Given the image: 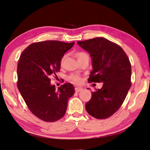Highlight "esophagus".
<instances>
[{
	"label": "esophagus",
	"mask_w": 150,
	"mask_h": 150,
	"mask_svg": "<svg viewBox=\"0 0 150 150\" xmlns=\"http://www.w3.org/2000/svg\"><path fill=\"white\" fill-rule=\"evenodd\" d=\"M81 90H82V88H75V91L76 92V93H79V91H81Z\"/></svg>",
	"instance_id": "1"
}]
</instances>
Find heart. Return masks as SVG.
<instances>
[{"label":"heart","mask_w":150,"mask_h":150,"mask_svg":"<svg viewBox=\"0 0 150 150\" xmlns=\"http://www.w3.org/2000/svg\"><path fill=\"white\" fill-rule=\"evenodd\" d=\"M76 56L77 58H78V61L83 59H84V58H89L88 54L87 53L84 52H77L76 54ZM65 58H66V56H64V57L62 58V59H61L62 64L63 63V62H64ZM69 79L71 81V82L74 83L75 84H79L81 82V78L79 76L77 75V74H71V75H70L69 77Z\"/></svg>","instance_id":"b5f03b06"}]
</instances>
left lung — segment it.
<instances>
[{"instance_id": "obj_1", "label": "left lung", "mask_w": 150, "mask_h": 150, "mask_svg": "<svg viewBox=\"0 0 150 150\" xmlns=\"http://www.w3.org/2000/svg\"><path fill=\"white\" fill-rule=\"evenodd\" d=\"M78 44L91 57L93 71L88 81L103 83L101 89L91 93L86 110L95 118H108L119 110L131 87V66L128 57L120 46L103 38Z\"/></svg>"}]
</instances>
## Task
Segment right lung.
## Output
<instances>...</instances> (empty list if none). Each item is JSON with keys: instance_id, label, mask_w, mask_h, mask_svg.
<instances>
[{"instance_id": "add662e5", "label": "right lung", "mask_w": 150, "mask_h": 150, "mask_svg": "<svg viewBox=\"0 0 150 150\" xmlns=\"http://www.w3.org/2000/svg\"><path fill=\"white\" fill-rule=\"evenodd\" d=\"M74 44V42L58 40L33 43L20 56L17 69L18 89L31 112L44 121L62 118L68 100L74 94L72 84L65 83L56 91L50 79L56 76L62 57Z\"/></svg>"}]
</instances>
